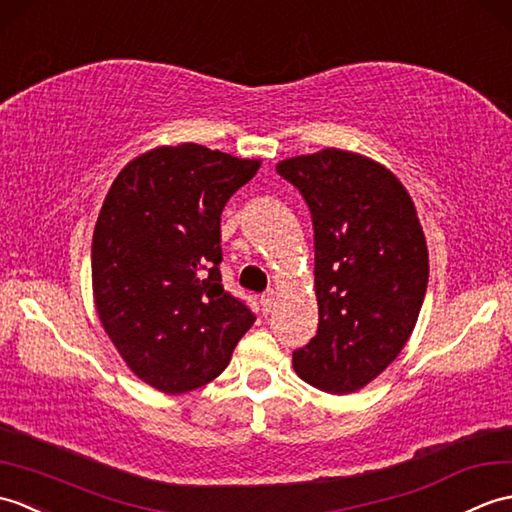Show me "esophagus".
I'll use <instances>...</instances> for the list:
<instances>
[{"instance_id": "34e87169", "label": "esophagus", "mask_w": 512, "mask_h": 512, "mask_svg": "<svg viewBox=\"0 0 512 512\" xmlns=\"http://www.w3.org/2000/svg\"><path fill=\"white\" fill-rule=\"evenodd\" d=\"M276 300H278V291L269 289L265 291L263 295H260V304H263V313H271V309L276 306Z\"/></svg>"}]
</instances>
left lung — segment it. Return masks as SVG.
Here are the masks:
<instances>
[{
	"instance_id": "1",
	"label": "left lung",
	"mask_w": 512,
	"mask_h": 512,
	"mask_svg": "<svg viewBox=\"0 0 512 512\" xmlns=\"http://www.w3.org/2000/svg\"><path fill=\"white\" fill-rule=\"evenodd\" d=\"M276 173L300 190L315 232L320 322L293 350V368L324 392H357L399 357L425 300L429 256L416 208L388 168L350 151L291 157Z\"/></svg>"
}]
</instances>
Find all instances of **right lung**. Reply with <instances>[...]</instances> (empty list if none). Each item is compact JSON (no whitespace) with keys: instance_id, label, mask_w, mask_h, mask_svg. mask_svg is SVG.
Wrapping results in <instances>:
<instances>
[{"instance_id":"right-lung-1","label":"right lung","mask_w":512,"mask_h":512,"mask_svg":"<svg viewBox=\"0 0 512 512\" xmlns=\"http://www.w3.org/2000/svg\"><path fill=\"white\" fill-rule=\"evenodd\" d=\"M260 168L199 144L120 170L92 243L96 311L142 381L166 394L217 379L256 315L221 285V212Z\"/></svg>"}]
</instances>
